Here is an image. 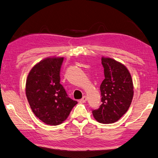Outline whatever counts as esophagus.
<instances>
[{
    "label": "esophagus",
    "mask_w": 158,
    "mask_h": 158,
    "mask_svg": "<svg viewBox=\"0 0 158 158\" xmlns=\"http://www.w3.org/2000/svg\"><path fill=\"white\" fill-rule=\"evenodd\" d=\"M86 100H87V97L85 96H84L81 99L79 100V102L80 103H85V102H86Z\"/></svg>",
    "instance_id": "1"
}]
</instances>
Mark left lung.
I'll return each instance as SVG.
<instances>
[{"mask_svg":"<svg viewBox=\"0 0 158 158\" xmlns=\"http://www.w3.org/2000/svg\"><path fill=\"white\" fill-rule=\"evenodd\" d=\"M105 79L100 85L102 104L93 114L102 124H113L127 113L133 97L130 72L124 64L109 57H102Z\"/></svg>","mask_w":158,"mask_h":158,"instance_id":"left-lung-1","label":"left lung"}]
</instances>
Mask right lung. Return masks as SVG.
<instances>
[{
	"label": "right lung",
	"mask_w": 158,
	"mask_h": 158,
	"mask_svg": "<svg viewBox=\"0 0 158 158\" xmlns=\"http://www.w3.org/2000/svg\"><path fill=\"white\" fill-rule=\"evenodd\" d=\"M64 57L52 56L41 60L30 71L25 93L34 114L48 125L61 124L77 104L68 97L60 84V69Z\"/></svg>",
	"instance_id": "obj_1"
}]
</instances>
